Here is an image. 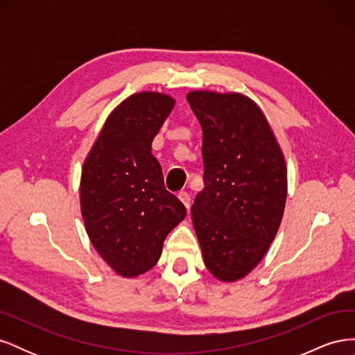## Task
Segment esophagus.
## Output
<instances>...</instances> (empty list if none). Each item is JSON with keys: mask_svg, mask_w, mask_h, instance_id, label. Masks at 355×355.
I'll use <instances>...</instances> for the list:
<instances>
[{"mask_svg": "<svg viewBox=\"0 0 355 355\" xmlns=\"http://www.w3.org/2000/svg\"><path fill=\"white\" fill-rule=\"evenodd\" d=\"M178 198H179L182 202L185 204V207H187V209H189V207H191V197H189V194H188L187 191H180L179 194H178Z\"/></svg>", "mask_w": 355, "mask_h": 355, "instance_id": "1", "label": "esophagus"}]
</instances>
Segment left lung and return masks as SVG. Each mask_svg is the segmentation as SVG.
<instances>
[{
  "label": "left lung",
  "instance_id": "left-lung-1",
  "mask_svg": "<svg viewBox=\"0 0 355 355\" xmlns=\"http://www.w3.org/2000/svg\"><path fill=\"white\" fill-rule=\"evenodd\" d=\"M201 124L204 189L192 223L207 270L237 282L262 261L283 219L286 161L263 112L240 93L191 92Z\"/></svg>",
  "mask_w": 355,
  "mask_h": 355
}]
</instances>
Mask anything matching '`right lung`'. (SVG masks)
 I'll list each match as a JSON object with an SVG mask.
<instances>
[{
  "mask_svg": "<svg viewBox=\"0 0 355 355\" xmlns=\"http://www.w3.org/2000/svg\"><path fill=\"white\" fill-rule=\"evenodd\" d=\"M175 106L157 92L136 93L106 120L83 166L80 202L93 247L115 272L141 275L158 262L187 209L164 187L153 141Z\"/></svg>",
  "mask_w": 355,
  "mask_h": 355,
  "instance_id": "add662e5",
  "label": "right lung"
}]
</instances>
